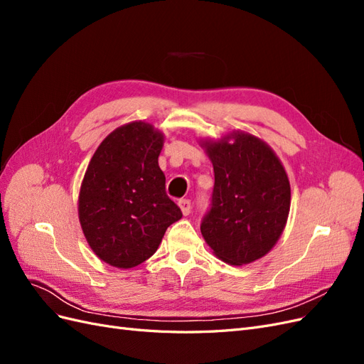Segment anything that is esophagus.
Masks as SVG:
<instances>
[{
    "instance_id": "esophagus-1",
    "label": "esophagus",
    "mask_w": 364,
    "mask_h": 364,
    "mask_svg": "<svg viewBox=\"0 0 364 364\" xmlns=\"http://www.w3.org/2000/svg\"><path fill=\"white\" fill-rule=\"evenodd\" d=\"M191 200H188V199H181L179 200V208H181V211H182V214L183 215H188L190 213H191Z\"/></svg>"
}]
</instances>
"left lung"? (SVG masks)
I'll return each instance as SVG.
<instances>
[{
  "mask_svg": "<svg viewBox=\"0 0 364 364\" xmlns=\"http://www.w3.org/2000/svg\"><path fill=\"white\" fill-rule=\"evenodd\" d=\"M202 147L214 167L211 208L200 230L215 257L232 266L262 258L277 245L290 213V182L279 158L246 132Z\"/></svg>",
  "mask_w": 364,
  "mask_h": 364,
  "instance_id": "8db88e82",
  "label": "left lung"
}]
</instances>
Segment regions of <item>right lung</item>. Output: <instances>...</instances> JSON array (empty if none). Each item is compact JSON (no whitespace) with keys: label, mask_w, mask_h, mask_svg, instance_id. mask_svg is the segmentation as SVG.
<instances>
[{"label":"right lung","mask_w":364,"mask_h":364,"mask_svg":"<svg viewBox=\"0 0 364 364\" xmlns=\"http://www.w3.org/2000/svg\"><path fill=\"white\" fill-rule=\"evenodd\" d=\"M162 146L159 130L134 121L109 134L87 165L79 220L87 245L109 266L132 269L149 259L182 217L165 193Z\"/></svg>","instance_id":"1"}]
</instances>
